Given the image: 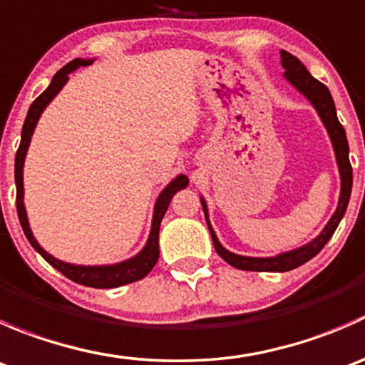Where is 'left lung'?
<instances>
[{"label": "left lung", "instance_id": "1", "mask_svg": "<svg viewBox=\"0 0 365 365\" xmlns=\"http://www.w3.org/2000/svg\"><path fill=\"white\" fill-rule=\"evenodd\" d=\"M281 58H282V67L286 68L284 73L289 79V83H292L293 86H297V90H300L302 93L312 102L316 111H318L319 116H322L327 130H329L330 139H332L334 150H336L337 164H339V171H341L339 205H337L336 213H334L330 222L325 226V230L322 231V235L316 237L311 244L304 245V247L300 249H295V251L292 252L279 254V256L275 257H245V256H238V254L226 251V249L219 244V240H217L212 227L208 226L210 235H212L213 247H215L217 254H219L226 263H230L231 267L238 268V270L288 272V270H293V268L300 267V264L307 263V261L312 259L316 254L325 247L327 242L332 238L334 231L337 230L342 215H344L346 208H348L349 196H351L353 171H351V164H349V157H348V152H349L348 139H346L344 127H342L339 120H337L336 106H334V98L332 95H330L329 88H327L323 83H319L318 79H314V77L309 73V70L305 68V65L302 63L297 56L289 54L288 51H281ZM201 203H203V200H201ZM203 210L206 213L205 203H203ZM206 222H208V220H206Z\"/></svg>", "mask_w": 365, "mask_h": 365}]
</instances>
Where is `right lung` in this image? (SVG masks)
<instances>
[{"label":"right lung","instance_id":"obj_1","mask_svg":"<svg viewBox=\"0 0 365 365\" xmlns=\"http://www.w3.org/2000/svg\"><path fill=\"white\" fill-rule=\"evenodd\" d=\"M90 65V61L84 60H72L70 63L65 65L63 68H60L56 72V76L53 77L51 84L47 86V90L43 91L42 95L35 98L31 106H29V111L26 114V120L23 125V134H21V145L17 148L16 153V187H17V196H16V205H17V215H19V222L23 226V231L28 238L29 244L33 245L36 252L43 257L49 264H53L58 272L68 277L70 281L77 282V284L83 286H90V288H118V286L123 284H130V282L139 281V279L146 277L150 274L153 267H155L157 259H159V230H160V222L162 217H164L165 210H168L169 201L171 197L178 192L180 189L187 187L189 180L187 176L180 175L178 178L173 180L159 196L155 205V213H153V222H152V233H150L148 244L146 247L143 249L141 252L138 254L132 259L123 261V263L118 264H111V267H76V264H68L63 263V261L56 259L51 254H47L42 247L38 245V242L35 240V237L31 235V230H29L28 224V217H26V210H24V203H23V165H24V157H26V150L29 146V139H31L33 130H35V125L38 121L40 114H42L43 108L49 104L51 101L54 98V95L63 88V84L68 81V73L72 70H76L77 67H86Z\"/></svg>","mask_w":365,"mask_h":365}]
</instances>
